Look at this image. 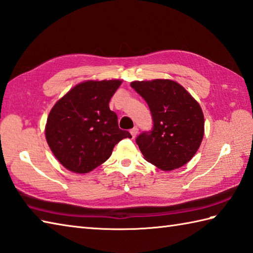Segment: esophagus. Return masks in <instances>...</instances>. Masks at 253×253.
I'll use <instances>...</instances> for the list:
<instances>
[{
	"label": "esophagus",
	"mask_w": 253,
	"mask_h": 253,
	"mask_svg": "<svg viewBox=\"0 0 253 253\" xmlns=\"http://www.w3.org/2000/svg\"><path fill=\"white\" fill-rule=\"evenodd\" d=\"M130 133H131V137L135 138L137 136V133H138V128L137 127H133L132 129H130Z\"/></svg>",
	"instance_id": "34e87169"
}]
</instances>
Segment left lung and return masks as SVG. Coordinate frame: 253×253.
Listing matches in <instances>:
<instances>
[{"label":"left lung","instance_id":"1","mask_svg":"<svg viewBox=\"0 0 253 253\" xmlns=\"http://www.w3.org/2000/svg\"><path fill=\"white\" fill-rule=\"evenodd\" d=\"M130 85L147 102L152 116L151 130L136 138L145 159L163 171L186 165L204 136L200 104L171 80L135 81Z\"/></svg>","mask_w":253,"mask_h":253}]
</instances>
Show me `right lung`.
<instances>
[{
  "mask_svg": "<svg viewBox=\"0 0 253 253\" xmlns=\"http://www.w3.org/2000/svg\"><path fill=\"white\" fill-rule=\"evenodd\" d=\"M122 84L120 80L86 81L61 97L49 113L46 139L61 165L76 173H87L111 157L124 138L117 115L108 103Z\"/></svg>",
  "mask_w": 253,
  "mask_h": 253,
  "instance_id": "obj_1",
  "label": "right lung"
}]
</instances>
